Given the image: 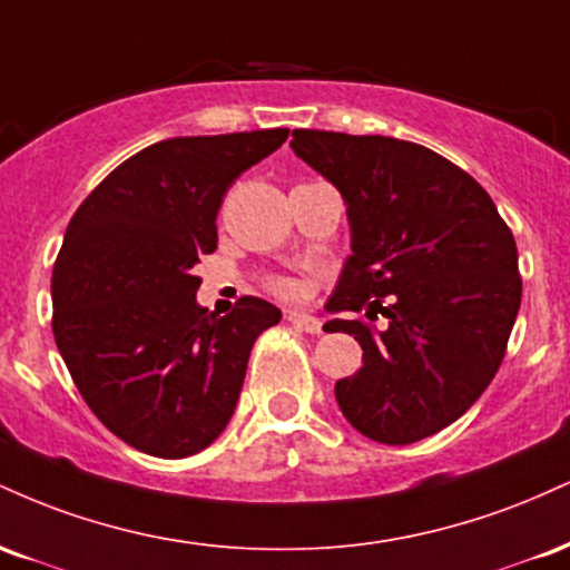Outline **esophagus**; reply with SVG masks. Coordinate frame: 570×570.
<instances>
[{
  "label": "esophagus",
  "mask_w": 570,
  "mask_h": 570,
  "mask_svg": "<svg viewBox=\"0 0 570 570\" xmlns=\"http://www.w3.org/2000/svg\"><path fill=\"white\" fill-rule=\"evenodd\" d=\"M286 322H289L292 326H297V330L311 332V335H318V332H322V322H318L316 316H307V313H299V311L286 313Z\"/></svg>",
  "instance_id": "esophagus-1"
}]
</instances>
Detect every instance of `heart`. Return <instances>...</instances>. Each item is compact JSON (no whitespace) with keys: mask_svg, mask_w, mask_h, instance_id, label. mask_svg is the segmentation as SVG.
Masks as SVG:
<instances>
[{"mask_svg":"<svg viewBox=\"0 0 570 570\" xmlns=\"http://www.w3.org/2000/svg\"><path fill=\"white\" fill-rule=\"evenodd\" d=\"M267 286H271L273 294H278V297H284V299H294V297H299V294H303V286H299L294 278H286V276L271 278V284H267Z\"/></svg>","mask_w":570,"mask_h":570,"instance_id":"heart-1","label":"heart"}]
</instances>
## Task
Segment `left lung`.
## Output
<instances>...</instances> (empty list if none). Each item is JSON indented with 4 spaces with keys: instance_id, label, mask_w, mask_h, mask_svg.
Masks as SVG:
<instances>
[{
    "instance_id": "obj_1",
    "label": "left lung",
    "mask_w": 570,
    "mask_h": 570,
    "mask_svg": "<svg viewBox=\"0 0 570 570\" xmlns=\"http://www.w3.org/2000/svg\"><path fill=\"white\" fill-rule=\"evenodd\" d=\"M292 149L340 189L351 248L326 332L358 340L362 370L335 385L343 415L381 444L458 421L499 372L520 311L514 235L463 168L391 136L292 130Z\"/></svg>"
}]
</instances>
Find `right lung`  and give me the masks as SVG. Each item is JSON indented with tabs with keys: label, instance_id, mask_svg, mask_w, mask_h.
Masks as SVG:
<instances>
[{
	"label": "right lung",
	"instance_id": "right-lung-1",
	"mask_svg": "<svg viewBox=\"0 0 570 570\" xmlns=\"http://www.w3.org/2000/svg\"><path fill=\"white\" fill-rule=\"evenodd\" d=\"M289 128L179 136L115 168L71 217L53 267V335L94 415L141 453L187 458L225 431L276 305H198L227 187Z\"/></svg>",
	"mask_w": 570,
	"mask_h": 570
}]
</instances>
